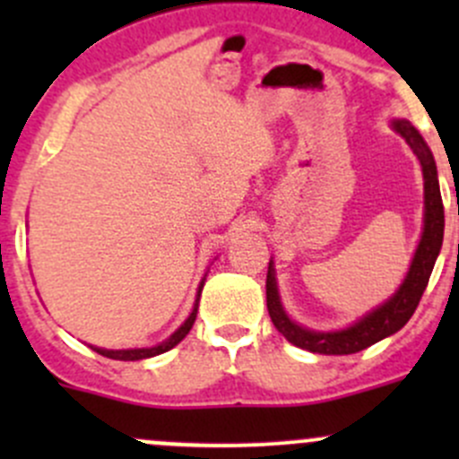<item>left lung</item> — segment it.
<instances>
[{
    "instance_id": "1",
    "label": "left lung",
    "mask_w": 459,
    "mask_h": 459,
    "mask_svg": "<svg viewBox=\"0 0 459 459\" xmlns=\"http://www.w3.org/2000/svg\"><path fill=\"white\" fill-rule=\"evenodd\" d=\"M391 128L397 135L404 137L411 151L420 160L424 178V226L422 235H420L418 248H415L411 266L406 271V277L402 280L400 289L382 302L379 307L371 308L367 316L355 319L351 326L337 328V331H316L298 324L295 319L289 317L281 304L280 289H277L275 277V264L273 259L268 262V275H266V307L268 316L277 331L290 342V344L299 346L304 351L319 355H351L358 351L368 349L375 342L384 340V337L393 335L400 331L411 316L418 308L420 299H422L424 289L429 284V277L433 273L435 259L439 255L444 239V206L442 195H439V182H437V166H435L433 152H430L429 143L420 135L418 128L406 119H393Z\"/></svg>"
}]
</instances>
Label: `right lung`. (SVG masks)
Instances as JSON below:
<instances>
[{
    "label": "right lung",
    "mask_w": 459,
    "mask_h": 459,
    "mask_svg": "<svg viewBox=\"0 0 459 459\" xmlns=\"http://www.w3.org/2000/svg\"><path fill=\"white\" fill-rule=\"evenodd\" d=\"M204 280H206V275H204ZM204 280L200 281V289H197V298H195V304H193L191 316L184 319L182 326H179L178 331L169 337V340L160 342V344H155V346H146V349H100V346H92V351H97V353L104 355V358L119 359V362H137V359L155 358V355H161V353H166V351L173 349V346H178L179 342L188 335V331L193 328V324H195L197 308H200V295L204 289Z\"/></svg>",
    "instance_id": "add662e5"
}]
</instances>
